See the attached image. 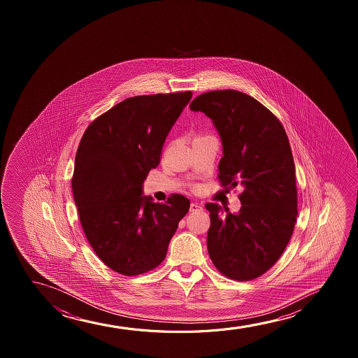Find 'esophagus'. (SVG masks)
<instances>
[{
	"mask_svg": "<svg viewBox=\"0 0 358 358\" xmlns=\"http://www.w3.org/2000/svg\"><path fill=\"white\" fill-rule=\"evenodd\" d=\"M201 210H203V206L198 204V203H191V206H189V211H192V213H196V211Z\"/></svg>",
	"mask_w": 358,
	"mask_h": 358,
	"instance_id": "obj_1",
	"label": "esophagus"
}]
</instances>
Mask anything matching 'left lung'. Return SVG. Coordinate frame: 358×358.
Listing matches in <instances>:
<instances>
[{"label": "left lung", "instance_id": "left-lung-1", "mask_svg": "<svg viewBox=\"0 0 358 358\" xmlns=\"http://www.w3.org/2000/svg\"><path fill=\"white\" fill-rule=\"evenodd\" d=\"M189 108L211 118L222 154V186L243 187L240 211L208 203L210 227L206 245L221 274L248 281L278 262L294 232L297 188L289 138L279 120L259 101L237 90L196 96Z\"/></svg>", "mask_w": 358, "mask_h": 358}]
</instances>
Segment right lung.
Listing matches in <instances>:
<instances>
[{
    "mask_svg": "<svg viewBox=\"0 0 358 358\" xmlns=\"http://www.w3.org/2000/svg\"><path fill=\"white\" fill-rule=\"evenodd\" d=\"M192 92L123 100L89 124L74 162L72 189L79 220L94 252L108 268L134 276L157 268L189 201L166 204L142 196L143 181Z\"/></svg>",
    "mask_w": 358,
    "mask_h": 358,
    "instance_id": "1",
    "label": "right lung"
}]
</instances>
